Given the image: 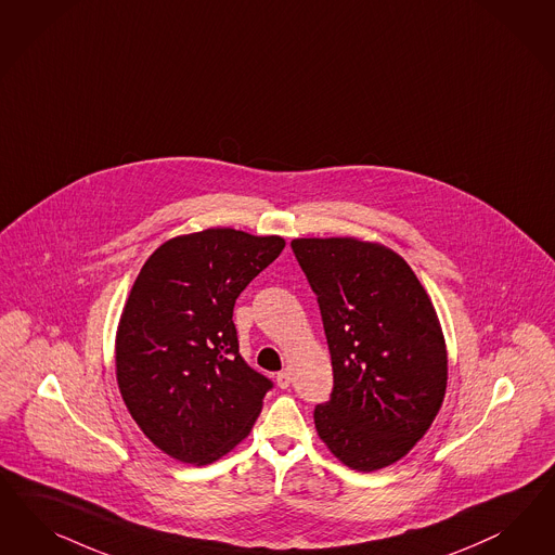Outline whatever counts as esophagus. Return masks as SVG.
<instances>
[{"instance_id": "34e87169", "label": "esophagus", "mask_w": 555, "mask_h": 555, "mask_svg": "<svg viewBox=\"0 0 555 555\" xmlns=\"http://www.w3.org/2000/svg\"><path fill=\"white\" fill-rule=\"evenodd\" d=\"M289 384H292V376H289V372H287V370L280 372V374H278V386H280L282 390H286V388H289Z\"/></svg>"}]
</instances>
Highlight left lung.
<instances>
[{
  "label": "left lung",
  "mask_w": 555,
  "mask_h": 555,
  "mask_svg": "<svg viewBox=\"0 0 555 555\" xmlns=\"http://www.w3.org/2000/svg\"><path fill=\"white\" fill-rule=\"evenodd\" d=\"M319 296L335 386L314 409L340 464L376 472L429 430L448 390V347L427 289L386 245L356 236L294 238Z\"/></svg>",
  "instance_id": "obj_1"
}]
</instances>
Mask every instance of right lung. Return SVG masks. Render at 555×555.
Here are the masks:
<instances>
[{"mask_svg": "<svg viewBox=\"0 0 555 555\" xmlns=\"http://www.w3.org/2000/svg\"><path fill=\"white\" fill-rule=\"evenodd\" d=\"M284 247L278 234L206 229L165 241L139 271L116 331V379L169 457L212 464L255 425L271 382L238 353L234 302Z\"/></svg>", "mask_w": 555, "mask_h": 555, "instance_id": "1", "label": "right lung"}]
</instances>
